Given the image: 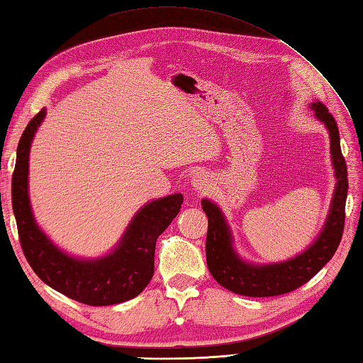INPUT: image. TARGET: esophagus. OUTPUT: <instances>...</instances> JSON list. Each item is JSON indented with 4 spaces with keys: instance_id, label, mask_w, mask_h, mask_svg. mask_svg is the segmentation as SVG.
Returning <instances> with one entry per match:
<instances>
[{
    "instance_id": "1",
    "label": "esophagus",
    "mask_w": 363,
    "mask_h": 363,
    "mask_svg": "<svg viewBox=\"0 0 363 363\" xmlns=\"http://www.w3.org/2000/svg\"><path fill=\"white\" fill-rule=\"evenodd\" d=\"M190 186L198 194H203V191H208L212 187V177L206 172H196L190 177Z\"/></svg>"
}]
</instances>
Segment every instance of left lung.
<instances>
[{"label": "left lung", "mask_w": 363, "mask_h": 363, "mask_svg": "<svg viewBox=\"0 0 363 363\" xmlns=\"http://www.w3.org/2000/svg\"><path fill=\"white\" fill-rule=\"evenodd\" d=\"M315 118L328 129L330 138V159L335 173L329 214L319 231L303 252L286 261L252 262L244 259L234 248V238L220 206L203 198L201 208L208 216L206 261L211 275L223 288L248 297H271L294 291L321 271L338 248L345 228V204L347 195V169L340 147V133L335 119L321 102L310 104Z\"/></svg>", "instance_id": "8db88e82"}]
</instances>
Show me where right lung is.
Returning <instances> with one entry per match:
<instances>
[{"instance_id":"right-lung-1","label":"right lung","mask_w":363,"mask_h":363,"mask_svg":"<svg viewBox=\"0 0 363 363\" xmlns=\"http://www.w3.org/2000/svg\"><path fill=\"white\" fill-rule=\"evenodd\" d=\"M45 115L42 108L26 125L12 174V209L25 257L45 285L77 302L101 307L133 299L152 279L155 240L177 216L184 196L173 194L141 206L118 244L102 257L64 252L35 222L30 200L31 143Z\"/></svg>"}]
</instances>
